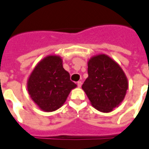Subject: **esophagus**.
I'll return each mask as SVG.
<instances>
[{"label":"esophagus","mask_w":149,"mask_h":149,"mask_svg":"<svg viewBox=\"0 0 149 149\" xmlns=\"http://www.w3.org/2000/svg\"><path fill=\"white\" fill-rule=\"evenodd\" d=\"M77 86H78V87H81V86H82V82L81 81H78L77 82Z\"/></svg>","instance_id":"obj_1"}]
</instances>
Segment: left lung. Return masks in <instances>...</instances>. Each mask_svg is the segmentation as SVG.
I'll use <instances>...</instances> for the list:
<instances>
[{
	"label": "left lung",
	"mask_w": 149,
	"mask_h": 149,
	"mask_svg": "<svg viewBox=\"0 0 149 149\" xmlns=\"http://www.w3.org/2000/svg\"><path fill=\"white\" fill-rule=\"evenodd\" d=\"M88 78L82 86L92 106L100 112H109L125 98L128 80L119 65L105 54L88 62Z\"/></svg>",
	"instance_id": "1"
}]
</instances>
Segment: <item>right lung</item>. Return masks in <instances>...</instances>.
I'll list each match as a JSON object with an SVG mask.
<instances>
[{"label":"right lung","instance_id":"1","mask_svg":"<svg viewBox=\"0 0 149 149\" xmlns=\"http://www.w3.org/2000/svg\"><path fill=\"white\" fill-rule=\"evenodd\" d=\"M77 84L63 67L62 59L48 56L37 64L27 81V90L33 101L45 112L61 107Z\"/></svg>","mask_w":149,"mask_h":149}]
</instances>
